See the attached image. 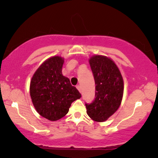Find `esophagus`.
Wrapping results in <instances>:
<instances>
[{"mask_svg": "<svg viewBox=\"0 0 158 158\" xmlns=\"http://www.w3.org/2000/svg\"><path fill=\"white\" fill-rule=\"evenodd\" d=\"M76 88H77V89L79 90V92L81 93V85H77Z\"/></svg>", "mask_w": 158, "mask_h": 158, "instance_id": "esophagus-1", "label": "esophagus"}]
</instances>
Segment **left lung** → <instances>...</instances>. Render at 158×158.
Listing matches in <instances>:
<instances>
[{
    "mask_svg": "<svg viewBox=\"0 0 158 158\" xmlns=\"http://www.w3.org/2000/svg\"><path fill=\"white\" fill-rule=\"evenodd\" d=\"M96 84V98L85 103L87 114L94 121L103 122L119 108L124 93V81L113 60L103 55L89 59Z\"/></svg>",
    "mask_w": 158,
    "mask_h": 158,
    "instance_id": "8db88e82",
    "label": "left lung"
}]
</instances>
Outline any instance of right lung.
I'll list each match as a JSON object with an SVG mask.
<instances>
[{"mask_svg": "<svg viewBox=\"0 0 158 158\" xmlns=\"http://www.w3.org/2000/svg\"><path fill=\"white\" fill-rule=\"evenodd\" d=\"M64 59L54 56L43 62L30 83V96L36 111L49 121H57L68 114L71 103L81 97L68 77L62 73Z\"/></svg>", "mask_w": 158, "mask_h": 158, "instance_id": "right-lung-1", "label": "right lung"}]
</instances>
